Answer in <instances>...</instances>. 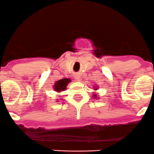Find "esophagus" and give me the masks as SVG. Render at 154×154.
<instances>
[{
	"instance_id": "1",
	"label": "esophagus",
	"mask_w": 154,
	"mask_h": 154,
	"mask_svg": "<svg viewBox=\"0 0 154 154\" xmlns=\"http://www.w3.org/2000/svg\"><path fill=\"white\" fill-rule=\"evenodd\" d=\"M75 79L77 80V81H80V76L79 75V74H76Z\"/></svg>"
}]
</instances>
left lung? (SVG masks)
Listing matches in <instances>:
<instances>
[{"mask_svg": "<svg viewBox=\"0 0 154 154\" xmlns=\"http://www.w3.org/2000/svg\"><path fill=\"white\" fill-rule=\"evenodd\" d=\"M94 97H97V95H94Z\"/></svg>", "mask_w": 154, "mask_h": 154, "instance_id": "left-lung-1", "label": "left lung"}]
</instances>
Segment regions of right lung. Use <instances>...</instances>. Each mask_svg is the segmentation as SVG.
Returning <instances> with one entry per match:
<instances>
[{"label":"right lung","instance_id":"add662e5","mask_svg":"<svg viewBox=\"0 0 154 154\" xmlns=\"http://www.w3.org/2000/svg\"><path fill=\"white\" fill-rule=\"evenodd\" d=\"M70 82V80L68 78L61 79V80H57L55 83L54 86V89L57 91V92H60V91H63L66 89L67 84Z\"/></svg>","mask_w":154,"mask_h":154}]
</instances>
